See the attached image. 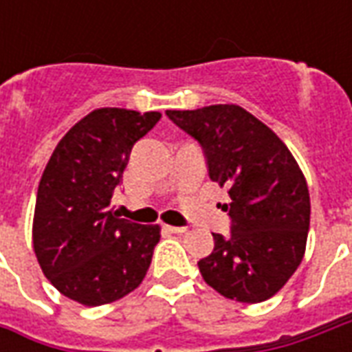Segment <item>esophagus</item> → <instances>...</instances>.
I'll return each instance as SVG.
<instances>
[{"label": "esophagus", "instance_id": "obj_1", "mask_svg": "<svg viewBox=\"0 0 352 352\" xmlns=\"http://www.w3.org/2000/svg\"><path fill=\"white\" fill-rule=\"evenodd\" d=\"M164 230L169 234H184L186 232V228H183V226H169V224H164Z\"/></svg>", "mask_w": 352, "mask_h": 352}]
</instances>
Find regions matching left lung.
<instances>
[{
    "label": "left lung",
    "instance_id": "obj_1",
    "mask_svg": "<svg viewBox=\"0 0 352 352\" xmlns=\"http://www.w3.org/2000/svg\"><path fill=\"white\" fill-rule=\"evenodd\" d=\"M206 154L209 179L228 188L230 234H213L198 262L209 287L230 300L264 302L298 270L309 232V190L287 145L239 105L166 111Z\"/></svg>",
    "mask_w": 352,
    "mask_h": 352
}]
</instances>
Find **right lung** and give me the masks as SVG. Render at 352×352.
<instances>
[{
	"mask_svg": "<svg viewBox=\"0 0 352 352\" xmlns=\"http://www.w3.org/2000/svg\"><path fill=\"white\" fill-rule=\"evenodd\" d=\"M160 113L103 107L60 139L43 171L34 214V251L45 277L69 300L103 305L145 279L158 224H138L111 209L131 146Z\"/></svg>",
	"mask_w": 352,
	"mask_h": 352,
	"instance_id": "right-lung-1",
	"label": "right lung"
}]
</instances>
